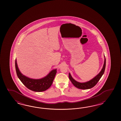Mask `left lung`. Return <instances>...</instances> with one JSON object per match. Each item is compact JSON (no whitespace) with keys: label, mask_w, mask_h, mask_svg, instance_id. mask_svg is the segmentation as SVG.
Returning <instances> with one entry per match:
<instances>
[{"label":"left lung","mask_w":121,"mask_h":121,"mask_svg":"<svg viewBox=\"0 0 121 121\" xmlns=\"http://www.w3.org/2000/svg\"><path fill=\"white\" fill-rule=\"evenodd\" d=\"M106 59L104 55V62L103 66V68L101 70L99 73H98L96 76L94 78H93L91 80L88 81L86 82H80L77 81L74 79L71 76L70 73H69V78L70 81L77 88L82 89V90H86V89H89L93 87L94 86H95L96 84L98 83V82L99 81L101 78L103 76V73H104L105 68H106Z\"/></svg>","instance_id":"left-lung-1"}]
</instances>
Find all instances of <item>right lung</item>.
Instances as JSON below:
<instances>
[{
	"label": "right lung",
	"instance_id": "right-lung-1",
	"mask_svg": "<svg viewBox=\"0 0 121 121\" xmlns=\"http://www.w3.org/2000/svg\"><path fill=\"white\" fill-rule=\"evenodd\" d=\"M15 69L18 78L26 87L30 90L35 92L44 91L50 87L57 72V69L51 70L46 76L39 79L30 78L23 75L18 68L15 60Z\"/></svg>",
	"mask_w": 121,
	"mask_h": 121
}]
</instances>
